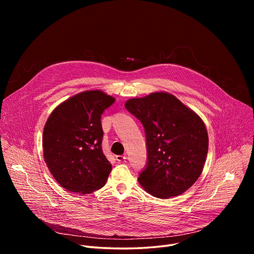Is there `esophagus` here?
<instances>
[{
	"label": "esophagus",
	"instance_id": "obj_1",
	"mask_svg": "<svg viewBox=\"0 0 254 254\" xmlns=\"http://www.w3.org/2000/svg\"><path fill=\"white\" fill-rule=\"evenodd\" d=\"M116 159H117V161H118L119 163H123L124 161H126V160H127V156H126V155L117 156V157H116Z\"/></svg>",
	"mask_w": 254,
	"mask_h": 254
}]
</instances>
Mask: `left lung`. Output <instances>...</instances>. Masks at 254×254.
<instances>
[{
	"label": "left lung",
	"mask_w": 254,
	"mask_h": 254,
	"mask_svg": "<svg viewBox=\"0 0 254 254\" xmlns=\"http://www.w3.org/2000/svg\"><path fill=\"white\" fill-rule=\"evenodd\" d=\"M125 106L146 133L148 161L138 176L140 186L163 199L183 194L200 177L207 157L203 121L167 92L131 98Z\"/></svg>",
	"instance_id": "8db88e82"
}]
</instances>
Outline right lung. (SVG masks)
<instances>
[{
	"label": "right lung",
	"instance_id": "add662e5",
	"mask_svg": "<svg viewBox=\"0 0 254 254\" xmlns=\"http://www.w3.org/2000/svg\"><path fill=\"white\" fill-rule=\"evenodd\" d=\"M115 98L88 90L59 104L43 131V155L57 183L69 192L89 194L102 188L112 171L102 148L101 115Z\"/></svg>",
	"mask_w": 254,
	"mask_h": 254
}]
</instances>
